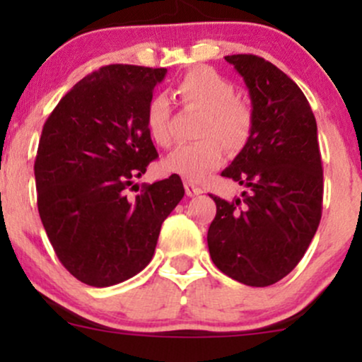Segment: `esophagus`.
<instances>
[{
	"mask_svg": "<svg viewBox=\"0 0 362 362\" xmlns=\"http://www.w3.org/2000/svg\"><path fill=\"white\" fill-rule=\"evenodd\" d=\"M184 187H185V194L189 195V197H195V195L202 194L201 187H197L195 184H192V182H185Z\"/></svg>",
	"mask_w": 362,
	"mask_h": 362,
	"instance_id": "1",
	"label": "esophagus"
}]
</instances>
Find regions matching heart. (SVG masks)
<instances>
[{"mask_svg": "<svg viewBox=\"0 0 362 362\" xmlns=\"http://www.w3.org/2000/svg\"><path fill=\"white\" fill-rule=\"evenodd\" d=\"M175 93L187 110L204 112L201 122L202 141L184 144L165 158L163 168L185 180H202L224 161V147L238 151L250 139L253 110L247 102L235 97L233 83L214 69L197 66L180 78ZM172 107L167 97L156 95L148 103L146 127L160 146L172 144Z\"/></svg>", "mask_w": 362, "mask_h": 362, "instance_id": "b5f03b06", "label": "heart"}]
</instances>
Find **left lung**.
Wrapping results in <instances>:
<instances>
[{
	"mask_svg": "<svg viewBox=\"0 0 362 362\" xmlns=\"http://www.w3.org/2000/svg\"><path fill=\"white\" fill-rule=\"evenodd\" d=\"M243 76L253 131L221 175L245 187L231 202L211 194V259L231 279L276 284L303 259L322 219L323 170L317 120L305 93L272 62L253 54L224 57Z\"/></svg>",
	"mask_w": 362,
	"mask_h": 362,
	"instance_id": "left-lung-1",
	"label": "left lung"
}]
</instances>
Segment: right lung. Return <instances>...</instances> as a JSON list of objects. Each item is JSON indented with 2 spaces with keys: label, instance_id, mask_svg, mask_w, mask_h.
<instances>
[{
  "label": "right lung",
  "instance_id": "obj_1",
  "mask_svg": "<svg viewBox=\"0 0 362 362\" xmlns=\"http://www.w3.org/2000/svg\"><path fill=\"white\" fill-rule=\"evenodd\" d=\"M165 74V68L102 66L44 124L34 165L40 219L61 264L93 288L146 267L161 224L185 194L172 175L129 195L158 158L146 109Z\"/></svg>",
  "mask_w": 362,
  "mask_h": 362
}]
</instances>
